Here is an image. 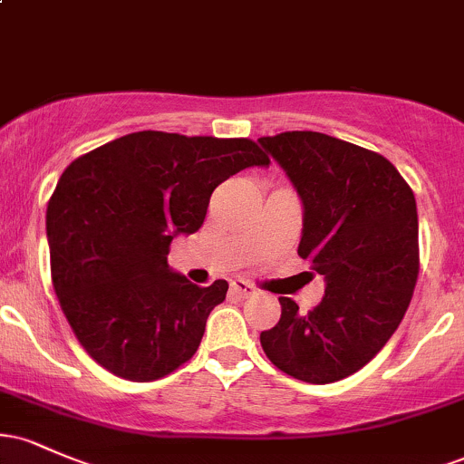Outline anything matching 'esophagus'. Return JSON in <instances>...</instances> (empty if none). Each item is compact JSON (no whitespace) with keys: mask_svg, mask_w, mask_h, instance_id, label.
Masks as SVG:
<instances>
[{"mask_svg":"<svg viewBox=\"0 0 464 464\" xmlns=\"http://www.w3.org/2000/svg\"><path fill=\"white\" fill-rule=\"evenodd\" d=\"M231 292L233 295L242 296V299H248V296H253L257 290H255V285L248 284L246 279H236L231 281Z\"/></svg>","mask_w":464,"mask_h":464,"instance_id":"esophagus-1","label":"esophagus"}]
</instances>
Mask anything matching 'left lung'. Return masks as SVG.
<instances>
[{
	"label": "left lung",
	"mask_w": 464,
	"mask_h": 464,
	"mask_svg": "<svg viewBox=\"0 0 464 464\" xmlns=\"http://www.w3.org/2000/svg\"><path fill=\"white\" fill-rule=\"evenodd\" d=\"M259 143L303 200L299 255L324 276V296L301 314L281 296V318L262 332L279 371L310 384L353 375L397 332L419 276L417 200L382 154L312 130Z\"/></svg>",
	"instance_id": "8db88e82"
}]
</instances>
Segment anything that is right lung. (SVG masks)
Listing matches in <instances>:
<instances>
[{"label":"right lung","mask_w":464,"mask_h":464,"mask_svg":"<svg viewBox=\"0 0 464 464\" xmlns=\"http://www.w3.org/2000/svg\"><path fill=\"white\" fill-rule=\"evenodd\" d=\"M250 140L141 130L67 165L47 202L52 284L78 343L117 377L154 382L198 351L228 284L200 287L168 266L196 233L214 189L268 165Z\"/></svg>","instance_id":"right-lung-1"}]
</instances>
